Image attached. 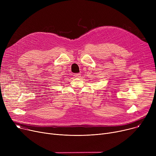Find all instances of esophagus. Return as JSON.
Returning a JSON list of instances; mask_svg holds the SVG:
<instances>
[{
	"mask_svg": "<svg viewBox=\"0 0 156 156\" xmlns=\"http://www.w3.org/2000/svg\"><path fill=\"white\" fill-rule=\"evenodd\" d=\"M74 76H75V78H80L81 76V75H80V73H75V75H74Z\"/></svg>",
	"mask_w": 156,
	"mask_h": 156,
	"instance_id": "34e87169",
	"label": "esophagus"
}]
</instances>
